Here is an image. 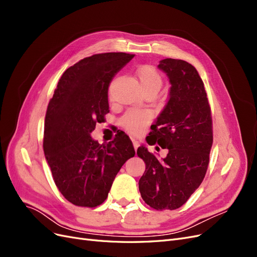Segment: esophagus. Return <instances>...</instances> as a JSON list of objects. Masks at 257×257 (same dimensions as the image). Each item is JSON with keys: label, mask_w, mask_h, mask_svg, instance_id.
<instances>
[{"label": "esophagus", "mask_w": 257, "mask_h": 257, "mask_svg": "<svg viewBox=\"0 0 257 257\" xmlns=\"http://www.w3.org/2000/svg\"><path fill=\"white\" fill-rule=\"evenodd\" d=\"M132 142H133V146H134V149L137 150V148L139 147V142L136 141V139H132Z\"/></svg>", "instance_id": "esophagus-1"}]
</instances>
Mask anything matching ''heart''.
I'll return each mask as SVG.
<instances>
[{"label":"heart","mask_w":257,"mask_h":257,"mask_svg":"<svg viewBox=\"0 0 257 257\" xmlns=\"http://www.w3.org/2000/svg\"><path fill=\"white\" fill-rule=\"evenodd\" d=\"M137 78L143 92H155L158 93L162 87V77L160 73L151 65L139 66L137 72ZM148 121V115L144 112L130 110L124 114L120 123L121 125L131 133H139L145 123Z\"/></svg>","instance_id":"1"}]
</instances>
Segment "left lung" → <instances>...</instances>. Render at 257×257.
<instances>
[{
	"label": "left lung",
	"instance_id": "1",
	"mask_svg": "<svg viewBox=\"0 0 257 257\" xmlns=\"http://www.w3.org/2000/svg\"><path fill=\"white\" fill-rule=\"evenodd\" d=\"M158 67L168 77L169 99L149 135L168 153L160 160L145 146L138 148L137 155L146 164L138 185L147 205L175 210L205 178L213 142L211 110L204 82L192 64L164 59Z\"/></svg>",
	"mask_w": 257,
	"mask_h": 257
}]
</instances>
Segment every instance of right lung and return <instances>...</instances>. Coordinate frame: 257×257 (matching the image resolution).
<instances>
[{"mask_svg":"<svg viewBox=\"0 0 257 257\" xmlns=\"http://www.w3.org/2000/svg\"><path fill=\"white\" fill-rule=\"evenodd\" d=\"M133 58L130 53L107 52L80 60L61 76L48 104L45 158L57 188L76 206L102 204L122 165L135 155L126 135L106 145L91 137L96 123L109 112L111 80Z\"/></svg>","mask_w":257,"mask_h":257,"instance_id":"obj_1","label":"right lung"}]
</instances>
